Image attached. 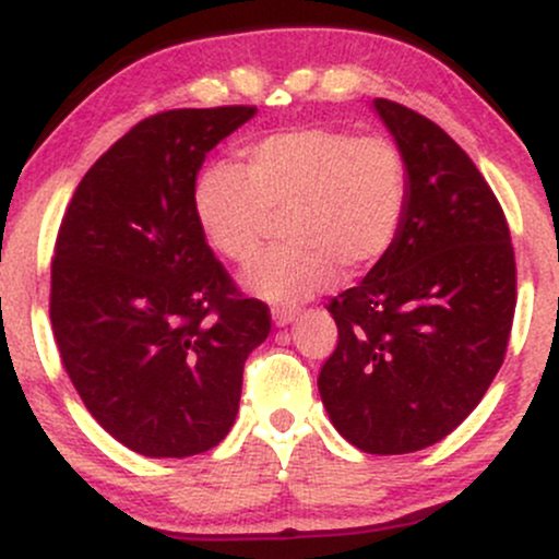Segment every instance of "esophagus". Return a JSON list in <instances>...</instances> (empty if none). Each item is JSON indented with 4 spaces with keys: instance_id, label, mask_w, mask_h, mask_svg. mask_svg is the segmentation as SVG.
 I'll return each mask as SVG.
<instances>
[{
    "instance_id": "34e87169",
    "label": "esophagus",
    "mask_w": 559,
    "mask_h": 559,
    "mask_svg": "<svg viewBox=\"0 0 559 559\" xmlns=\"http://www.w3.org/2000/svg\"><path fill=\"white\" fill-rule=\"evenodd\" d=\"M271 316H273L275 329H284V325L294 323V320H297V310H284V307H275Z\"/></svg>"
}]
</instances>
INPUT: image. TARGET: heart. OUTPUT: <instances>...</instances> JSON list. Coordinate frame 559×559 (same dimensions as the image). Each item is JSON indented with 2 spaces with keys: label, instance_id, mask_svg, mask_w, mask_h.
I'll return each mask as SVG.
<instances>
[{
  "label": "heart",
  "instance_id": "1",
  "mask_svg": "<svg viewBox=\"0 0 559 559\" xmlns=\"http://www.w3.org/2000/svg\"><path fill=\"white\" fill-rule=\"evenodd\" d=\"M241 157L243 168L217 159L199 170L191 210L207 247L236 265L286 217V247L241 275L249 294L297 305L333 286L338 267L357 275L391 252L409 202L407 159L391 139L292 128L249 141Z\"/></svg>",
  "mask_w": 559,
  "mask_h": 559
}]
</instances>
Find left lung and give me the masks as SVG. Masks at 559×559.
Segmentation results:
<instances>
[{
	"mask_svg": "<svg viewBox=\"0 0 559 559\" xmlns=\"http://www.w3.org/2000/svg\"><path fill=\"white\" fill-rule=\"evenodd\" d=\"M373 110L407 159V215L386 258L329 305L338 346L318 391L349 444L407 454L452 433L502 368L515 252L460 144L396 102L373 99Z\"/></svg>",
	"mask_w": 559,
	"mask_h": 559,
	"instance_id": "8db88e82",
	"label": "left lung"
}]
</instances>
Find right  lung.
Masks as SVG:
<instances>
[{
    "label": "right lung",
    "mask_w": 559,
    "mask_h": 559,
    "mask_svg": "<svg viewBox=\"0 0 559 559\" xmlns=\"http://www.w3.org/2000/svg\"><path fill=\"white\" fill-rule=\"evenodd\" d=\"M258 107L168 110L115 141L75 189L52 260V331L94 420L144 457L226 439L271 310L243 299L199 234L204 157Z\"/></svg>",
    "instance_id": "obj_1"
}]
</instances>
